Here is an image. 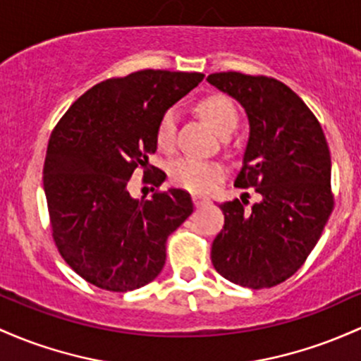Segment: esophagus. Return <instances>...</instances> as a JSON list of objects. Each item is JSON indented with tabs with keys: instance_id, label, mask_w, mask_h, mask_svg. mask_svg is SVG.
I'll use <instances>...</instances> for the list:
<instances>
[{
	"instance_id": "34e87169",
	"label": "esophagus",
	"mask_w": 361,
	"mask_h": 361,
	"mask_svg": "<svg viewBox=\"0 0 361 361\" xmlns=\"http://www.w3.org/2000/svg\"><path fill=\"white\" fill-rule=\"evenodd\" d=\"M209 202H211V199H207V197H204V195H193V204H195L197 207H202V205L209 204Z\"/></svg>"
}]
</instances>
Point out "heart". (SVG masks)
I'll use <instances>...</instances> for the list:
<instances>
[{
    "instance_id": "b5f03b06",
    "label": "heart",
    "mask_w": 361,
    "mask_h": 361,
    "mask_svg": "<svg viewBox=\"0 0 361 361\" xmlns=\"http://www.w3.org/2000/svg\"><path fill=\"white\" fill-rule=\"evenodd\" d=\"M197 111L219 135H229L238 125V111L223 94H211L197 102ZM176 132V114L166 111L157 123L156 140L161 149H171ZM171 181L190 192H209L224 176V166L216 161L181 157L169 168Z\"/></svg>"
}]
</instances>
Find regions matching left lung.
Listing matches in <instances>:
<instances>
[{"mask_svg": "<svg viewBox=\"0 0 361 361\" xmlns=\"http://www.w3.org/2000/svg\"><path fill=\"white\" fill-rule=\"evenodd\" d=\"M207 82L245 108L250 135L235 185L260 195L252 207L243 197L219 205L224 226L212 241V265L240 286L272 288L302 267L334 209L326 135L276 78L223 71Z\"/></svg>", "mask_w": 361, "mask_h": 361, "instance_id": "obj_1", "label": "left lung"}]
</instances>
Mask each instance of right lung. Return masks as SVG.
<instances>
[{
  "instance_id": "add662e5",
  "label": "right lung",
  "mask_w": 361,
  "mask_h": 361,
  "mask_svg": "<svg viewBox=\"0 0 361 361\" xmlns=\"http://www.w3.org/2000/svg\"><path fill=\"white\" fill-rule=\"evenodd\" d=\"M202 78L168 70L108 78L54 126L42 176L51 233L59 255L87 283L125 293L164 267L166 240L193 212L192 197L169 188L137 200L128 181L137 168H144L145 183L164 181L166 174H150L156 168L149 166L157 123Z\"/></svg>"
}]
</instances>
